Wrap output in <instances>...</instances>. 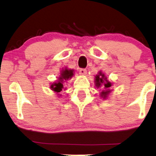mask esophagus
Returning <instances> with one entry per match:
<instances>
[{
  "label": "esophagus",
  "mask_w": 156,
  "mask_h": 156,
  "mask_svg": "<svg viewBox=\"0 0 156 156\" xmlns=\"http://www.w3.org/2000/svg\"><path fill=\"white\" fill-rule=\"evenodd\" d=\"M87 69H79V74L82 75V76H84V75L87 74Z\"/></svg>",
  "instance_id": "1"
}]
</instances>
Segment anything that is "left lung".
Returning <instances> with one entry per match:
<instances>
[{
    "mask_svg": "<svg viewBox=\"0 0 156 156\" xmlns=\"http://www.w3.org/2000/svg\"><path fill=\"white\" fill-rule=\"evenodd\" d=\"M94 83H95V87L97 88L102 87L103 90L101 92V97L103 99H106L109 93L112 92L111 87H112V83L107 80L106 76L101 71H100L98 74L96 75Z\"/></svg>",
    "mask_w": 156,
    "mask_h": 156,
    "instance_id": "1",
    "label": "left lung"
}]
</instances>
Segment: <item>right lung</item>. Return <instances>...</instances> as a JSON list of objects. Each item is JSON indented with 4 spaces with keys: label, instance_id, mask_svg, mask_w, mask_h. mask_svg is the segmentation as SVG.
<instances>
[{
    "label": "right lung",
    "instance_id": "obj_1",
    "mask_svg": "<svg viewBox=\"0 0 156 156\" xmlns=\"http://www.w3.org/2000/svg\"><path fill=\"white\" fill-rule=\"evenodd\" d=\"M73 69H63L61 71L60 76L58 77V80L57 82L53 83L51 85V89L53 92H56L58 95L61 96L59 92L61 91H62V89H64L63 86V82H65V80H67L69 78H71L73 76Z\"/></svg>",
    "mask_w": 156,
    "mask_h": 156
}]
</instances>
